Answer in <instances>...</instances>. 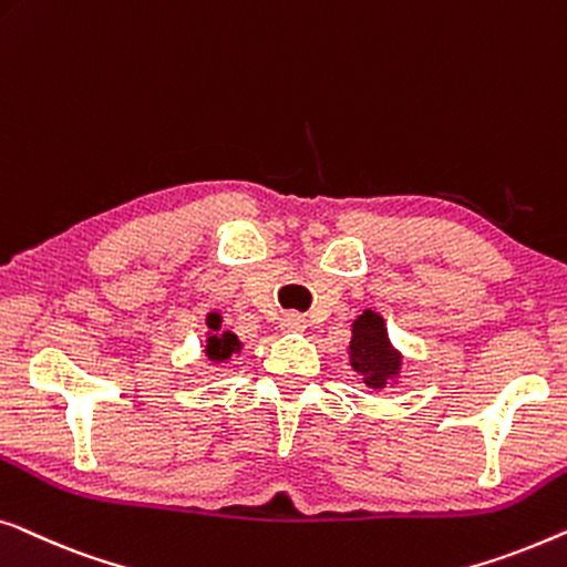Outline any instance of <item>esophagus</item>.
Masks as SVG:
<instances>
[{
  "mask_svg": "<svg viewBox=\"0 0 567 567\" xmlns=\"http://www.w3.org/2000/svg\"><path fill=\"white\" fill-rule=\"evenodd\" d=\"M280 323H282V329H287V331H306V326H308L306 316H300V313H285L280 318Z\"/></svg>",
  "mask_w": 567,
  "mask_h": 567,
  "instance_id": "esophagus-1",
  "label": "esophagus"
}]
</instances>
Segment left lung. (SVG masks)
Instances as JSON below:
<instances>
[{
    "instance_id": "1",
    "label": "left lung",
    "mask_w": 567,
    "mask_h": 567,
    "mask_svg": "<svg viewBox=\"0 0 567 567\" xmlns=\"http://www.w3.org/2000/svg\"><path fill=\"white\" fill-rule=\"evenodd\" d=\"M349 362L362 374L364 385L382 390L401 378L403 354L390 344L385 318L374 310H362L352 323V341H349Z\"/></svg>"
}]
</instances>
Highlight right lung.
<instances>
[{"label":"right lung","mask_w":567,"mask_h":567,"mask_svg":"<svg viewBox=\"0 0 567 567\" xmlns=\"http://www.w3.org/2000/svg\"><path fill=\"white\" fill-rule=\"evenodd\" d=\"M207 339H205V357L215 364L228 362L230 357L241 352V341L234 331H220V316L210 313L207 316Z\"/></svg>","instance_id":"add662e5"}]
</instances>
